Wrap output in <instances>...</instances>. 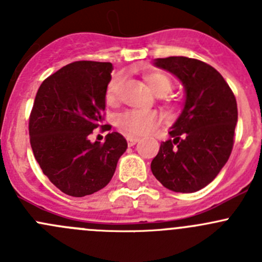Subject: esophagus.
Segmentation results:
<instances>
[{
	"instance_id": "1",
	"label": "esophagus",
	"mask_w": 262,
	"mask_h": 262,
	"mask_svg": "<svg viewBox=\"0 0 262 262\" xmlns=\"http://www.w3.org/2000/svg\"><path fill=\"white\" fill-rule=\"evenodd\" d=\"M126 141H128L129 147H133L134 144L139 141V138H136V137H128V138H126Z\"/></svg>"
}]
</instances>
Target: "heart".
Segmentation results:
<instances>
[{
	"instance_id": "heart-1",
	"label": "heart",
	"mask_w": 262,
	"mask_h": 262,
	"mask_svg": "<svg viewBox=\"0 0 262 262\" xmlns=\"http://www.w3.org/2000/svg\"><path fill=\"white\" fill-rule=\"evenodd\" d=\"M148 87L155 92L157 96H165L172 89V81L168 76L161 72L148 73L144 77ZM124 77L121 75H115L110 78L105 90V102L109 106H115L119 101L121 86H123ZM161 124V118L155 113H144L138 110H129L119 115L116 120V125L123 133L129 137L146 136L152 133Z\"/></svg>"
}]
</instances>
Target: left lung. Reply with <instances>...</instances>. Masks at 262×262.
<instances>
[{"label": "left lung", "mask_w": 262, "mask_h": 262, "mask_svg": "<svg viewBox=\"0 0 262 262\" xmlns=\"http://www.w3.org/2000/svg\"><path fill=\"white\" fill-rule=\"evenodd\" d=\"M153 64L181 82L185 102L150 170L166 189L195 192L216 178L231 156L238 119L236 97L221 73L202 60L168 57Z\"/></svg>", "instance_id": "obj_1"}]
</instances>
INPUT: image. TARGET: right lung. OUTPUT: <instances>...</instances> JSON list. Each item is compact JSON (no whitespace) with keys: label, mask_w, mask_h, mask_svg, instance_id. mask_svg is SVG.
<instances>
[{"label":"right lung","mask_w":262,"mask_h":262,"mask_svg":"<svg viewBox=\"0 0 262 262\" xmlns=\"http://www.w3.org/2000/svg\"><path fill=\"white\" fill-rule=\"evenodd\" d=\"M109 62L80 60L64 66L39 87L29 120L34 157L43 173L64 194L81 198L106 186L128 148L118 132L104 143L90 141L102 126Z\"/></svg>","instance_id":"1"}]
</instances>
